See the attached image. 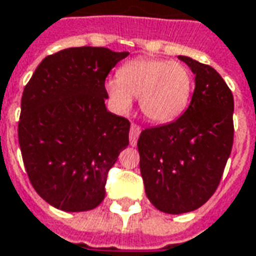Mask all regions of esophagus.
<instances>
[{"label":"esophagus","mask_w":256,"mask_h":256,"mask_svg":"<svg viewBox=\"0 0 256 256\" xmlns=\"http://www.w3.org/2000/svg\"><path fill=\"white\" fill-rule=\"evenodd\" d=\"M140 133H141L140 126H137V124L132 123V126H130V146H137V140H138V136H140Z\"/></svg>","instance_id":"obj_1"}]
</instances>
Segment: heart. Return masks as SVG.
Returning <instances> with one entry per match:
<instances>
[{"mask_svg": "<svg viewBox=\"0 0 256 256\" xmlns=\"http://www.w3.org/2000/svg\"><path fill=\"white\" fill-rule=\"evenodd\" d=\"M105 91L118 114H128L133 98L150 122L170 123L187 110L192 91V74L180 62L158 58L128 60L118 70V78L106 80Z\"/></svg>", "mask_w": 256, "mask_h": 256, "instance_id": "obj_1", "label": "heart"}]
</instances>
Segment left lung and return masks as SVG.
Here are the masks:
<instances>
[{"label":"left lung","instance_id":"8db88e82","mask_svg":"<svg viewBox=\"0 0 256 256\" xmlns=\"http://www.w3.org/2000/svg\"><path fill=\"white\" fill-rule=\"evenodd\" d=\"M196 76L190 106L137 141L146 194L160 212L196 210L215 192L233 146L234 100L214 68L178 55Z\"/></svg>","mask_w":256,"mask_h":256}]
</instances>
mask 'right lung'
Returning <instances> with one entry per match:
<instances>
[{
  "label": "right lung",
  "mask_w": 256,
  "mask_h": 256,
  "mask_svg": "<svg viewBox=\"0 0 256 256\" xmlns=\"http://www.w3.org/2000/svg\"><path fill=\"white\" fill-rule=\"evenodd\" d=\"M128 52L66 48L24 87L18 128L30 183L54 208L84 212L105 198L106 174L128 146L130 122L106 110L105 78Z\"/></svg>",
  "instance_id": "obj_1"
}]
</instances>
